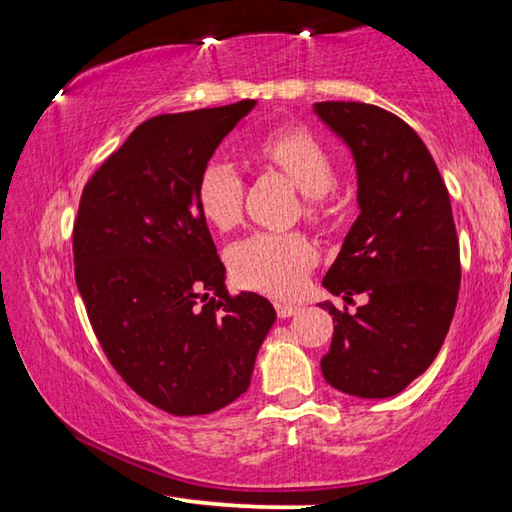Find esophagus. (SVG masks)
<instances>
[{
  "mask_svg": "<svg viewBox=\"0 0 512 512\" xmlns=\"http://www.w3.org/2000/svg\"><path fill=\"white\" fill-rule=\"evenodd\" d=\"M275 311H277V316H280V318H291V316L298 314L300 307L291 305V302H275Z\"/></svg>",
  "mask_w": 512,
  "mask_h": 512,
  "instance_id": "1",
  "label": "esophagus"
}]
</instances>
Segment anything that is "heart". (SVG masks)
<instances>
[{
    "label": "heart",
    "instance_id": "obj_1",
    "mask_svg": "<svg viewBox=\"0 0 512 512\" xmlns=\"http://www.w3.org/2000/svg\"><path fill=\"white\" fill-rule=\"evenodd\" d=\"M259 158L273 164L309 196L307 214L316 219L320 198L334 187V167L327 151L300 128H282L259 142ZM244 176L235 162L212 158L198 178V205L219 230L235 228L244 212ZM316 262V248L302 235L255 232L232 248L230 268L241 287L287 298L305 284Z\"/></svg>",
    "mask_w": 512,
    "mask_h": 512
}]
</instances>
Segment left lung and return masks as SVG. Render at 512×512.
<instances>
[{"instance_id": "left-lung-1", "label": "left lung", "mask_w": 512, "mask_h": 512, "mask_svg": "<svg viewBox=\"0 0 512 512\" xmlns=\"http://www.w3.org/2000/svg\"><path fill=\"white\" fill-rule=\"evenodd\" d=\"M357 167L359 216L329 266L332 296L368 302L334 316L320 370L336 391L363 400L402 393L438 357L452 325L461 255L452 203L431 153L409 124L370 103H314Z\"/></svg>"}]
</instances>
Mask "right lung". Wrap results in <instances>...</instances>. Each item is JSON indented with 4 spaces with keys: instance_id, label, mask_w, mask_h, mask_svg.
<instances>
[{
    "instance_id": "1",
    "label": "right lung",
    "mask_w": 512,
    "mask_h": 512,
    "mask_svg": "<svg viewBox=\"0 0 512 512\" xmlns=\"http://www.w3.org/2000/svg\"><path fill=\"white\" fill-rule=\"evenodd\" d=\"M253 108L244 99L146 119L81 196L74 275L94 334L121 379L171 415L244 395L277 316L257 293L228 296L198 205L203 167Z\"/></svg>"
}]
</instances>
